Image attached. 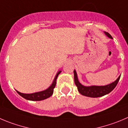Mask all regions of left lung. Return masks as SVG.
<instances>
[{"label":"left lung","instance_id":"left-lung-1","mask_svg":"<svg viewBox=\"0 0 128 128\" xmlns=\"http://www.w3.org/2000/svg\"><path fill=\"white\" fill-rule=\"evenodd\" d=\"M105 34L110 38L112 39V37L107 32H105ZM120 76L118 77L116 80L113 83L106 86H85L81 84L78 81L77 76V73L76 71H74V83L78 88V90L82 95L88 97L96 98L100 96H104L107 94H109L113 90L116 86L117 84L119 82Z\"/></svg>","mask_w":128,"mask_h":128}]
</instances>
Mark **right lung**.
Masks as SVG:
<instances>
[{"label":"right lung","instance_id":"1","mask_svg":"<svg viewBox=\"0 0 128 128\" xmlns=\"http://www.w3.org/2000/svg\"><path fill=\"white\" fill-rule=\"evenodd\" d=\"M60 72H61V71H59L57 72L56 77H55L54 80V82L53 83H52V84H51L47 89L45 90L30 94H22V93L19 92L17 90H16V92H17L18 94L20 95H21L22 97H23L24 98L28 100H32V101H40V100H45V99L46 98H48V97L52 96V95L53 94L54 88H55V86H56V80H57V77H58V74H59Z\"/></svg>","mask_w":128,"mask_h":128}]
</instances>
